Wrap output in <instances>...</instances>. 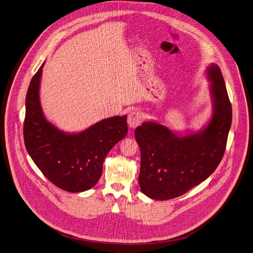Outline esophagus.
Wrapping results in <instances>:
<instances>
[{"label":"esophagus","mask_w":253,"mask_h":253,"mask_svg":"<svg viewBox=\"0 0 253 253\" xmlns=\"http://www.w3.org/2000/svg\"><path fill=\"white\" fill-rule=\"evenodd\" d=\"M141 121H142L141 115H140L138 112H136H136H131V113L128 115L127 122H128L129 127L132 128V129H135L138 125H140Z\"/></svg>","instance_id":"obj_1"}]
</instances>
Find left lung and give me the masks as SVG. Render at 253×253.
Listing matches in <instances>:
<instances>
[{"mask_svg":"<svg viewBox=\"0 0 253 253\" xmlns=\"http://www.w3.org/2000/svg\"><path fill=\"white\" fill-rule=\"evenodd\" d=\"M206 76L211 83L212 117L199 131L183 135L157 121L136 128L140 149L138 184L152 199L168 200L186 194L212 174L223 157L232 107L219 67L210 64Z\"/></svg>","mask_w":253,"mask_h":253,"instance_id":"obj_1","label":"left lung"}]
</instances>
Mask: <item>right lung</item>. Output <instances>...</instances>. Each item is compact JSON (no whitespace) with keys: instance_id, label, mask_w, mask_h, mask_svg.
<instances>
[{"instance_id":"obj_1","label":"right lung","mask_w":253,"mask_h":253,"mask_svg":"<svg viewBox=\"0 0 253 253\" xmlns=\"http://www.w3.org/2000/svg\"><path fill=\"white\" fill-rule=\"evenodd\" d=\"M32 79L26 96L24 141L28 153L54 185L69 193L95 186L110 150L128 133L127 117H109L79 133H65L46 119L39 87L42 68Z\"/></svg>"}]
</instances>
